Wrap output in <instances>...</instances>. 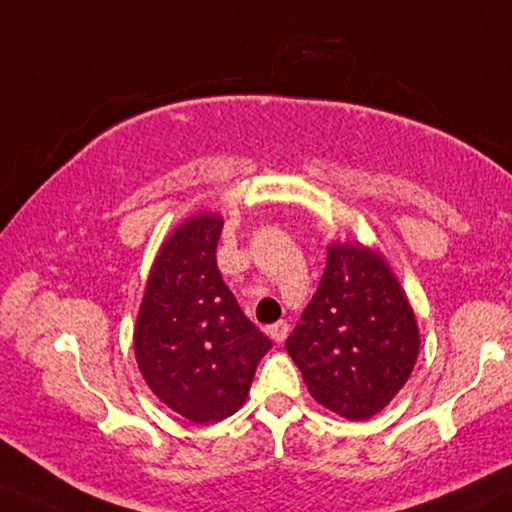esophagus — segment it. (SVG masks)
I'll return each mask as SVG.
<instances>
[{
    "instance_id": "esophagus-1",
    "label": "esophagus",
    "mask_w": 512,
    "mask_h": 512,
    "mask_svg": "<svg viewBox=\"0 0 512 512\" xmlns=\"http://www.w3.org/2000/svg\"><path fill=\"white\" fill-rule=\"evenodd\" d=\"M287 333H289V324L282 322V319H280V322L273 324V326H269V335L278 342V345H280V342H285Z\"/></svg>"
}]
</instances>
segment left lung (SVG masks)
<instances>
[{"mask_svg": "<svg viewBox=\"0 0 512 512\" xmlns=\"http://www.w3.org/2000/svg\"><path fill=\"white\" fill-rule=\"evenodd\" d=\"M285 347L312 398L349 421H365L407 384L418 326L384 259L358 243H335Z\"/></svg>", "mask_w": 512, "mask_h": 512, "instance_id": "obj_1", "label": "left lung"}]
</instances>
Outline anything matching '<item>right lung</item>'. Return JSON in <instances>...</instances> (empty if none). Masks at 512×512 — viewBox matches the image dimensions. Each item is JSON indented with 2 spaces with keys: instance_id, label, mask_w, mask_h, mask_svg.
Masks as SVG:
<instances>
[{
  "instance_id": "obj_1",
  "label": "right lung",
  "mask_w": 512,
  "mask_h": 512,
  "mask_svg": "<svg viewBox=\"0 0 512 512\" xmlns=\"http://www.w3.org/2000/svg\"><path fill=\"white\" fill-rule=\"evenodd\" d=\"M220 230L216 213H202L172 232L149 273L135 326L144 381L193 423L232 416L271 349L220 276Z\"/></svg>"
}]
</instances>
